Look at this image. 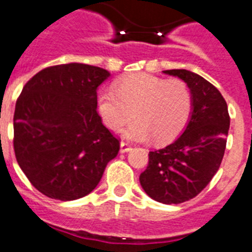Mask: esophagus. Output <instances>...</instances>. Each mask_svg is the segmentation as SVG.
Masks as SVG:
<instances>
[{
  "label": "esophagus",
  "mask_w": 252,
  "mask_h": 252,
  "mask_svg": "<svg viewBox=\"0 0 252 252\" xmlns=\"http://www.w3.org/2000/svg\"><path fill=\"white\" fill-rule=\"evenodd\" d=\"M132 150V147H130L129 144H126V142H120V153H128V151Z\"/></svg>",
  "instance_id": "esophagus-1"
}]
</instances>
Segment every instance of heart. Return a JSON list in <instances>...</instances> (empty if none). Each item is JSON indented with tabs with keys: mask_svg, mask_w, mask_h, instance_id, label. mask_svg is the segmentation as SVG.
I'll return each instance as SVG.
<instances>
[{
	"mask_svg": "<svg viewBox=\"0 0 252 252\" xmlns=\"http://www.w3.org/2000/svg\"><path fill=\"white\" fill-rule=\"evenodd\" d=\"M114 91L98 94V115L111 130H119L132 116L136 118L123 130L126 140L172 141L183 132L193 111L191 92L181 80L132 73L118 80Z\"/></svg>",
	"mask_w": 252,
	"mask_h": 252,
	"instance_id": "obj_1",
	"label": "heart"
}]
</instances>
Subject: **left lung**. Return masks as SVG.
I'll list each match as a JSON object with an SVG mask.
<instances>
[{"instance_id":"obj_1","label":"left lung","mask_w":252,"mask_h":252,"mask_svg":"<svg viewBox=\"0 0 252 252\" xmlns=\"http://www.w3.org/2000/svg\"><path fill=\"white\" fill-rule=\"evenodd\" d=\"M163 72L185 81L193 97V111L179 138L149 153V165L140 183L157 202L179 204L197 197L218 172L230 118L224 97L207 80L188 69Z\"/></svg>"}]
</instances>
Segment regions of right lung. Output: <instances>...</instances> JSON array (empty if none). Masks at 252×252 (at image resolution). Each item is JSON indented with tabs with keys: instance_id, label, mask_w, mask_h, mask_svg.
Returning <instances> with one entry per match:
<instances>
[{
	"instance_id": "1",
	"label": "right lung",
	"mask_w": 252,
	"mask_h": 252,
	"mask_svg": "<svg viewBox=\"0 0 252 252\" xmlns=\"http://www.w3.org/2000/svg\"><path fill=\"white\" fill-rule=\"evenodd\" d=\"M108 77L101 67L68 63L42 69L24 85L14 112V150L46 197L88 195L119 153V140L97 112V89Z\"/></svg>"
}]
</instances>
